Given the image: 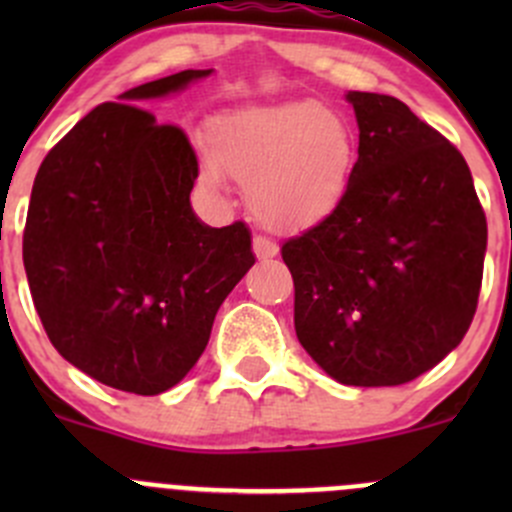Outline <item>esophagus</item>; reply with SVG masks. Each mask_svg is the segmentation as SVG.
<instances>
[{
	"label": "esophagus",
	"instance_id": "obj_1",
	"mask_svg": "<svg viewBox=\"0 0 512 512\" xmlns=\"http://www.w3.org/2000/svg\"><path fill=\"white\" fill-rule=\"evenodd\" d=\"M252 250H255L257 260H270V257L277 255V245L272 240H267V237H260L257 235L255 240H252Z\"/></svg>",
	"mask_w": 512,
	"mask_h": 512
}]
</instances>
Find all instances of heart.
<instances>
[{"label":"heart","mask_w":512,"mask_h":512,"mask_svg":"<svg viewBox=\"0 0 512 512\" xmlns=\"http://www.w3.org/2000/svg\"><path fill=\"white\" fill-rule=\"evenodd\" d=\"M203 180L223 173L247 183L252 213L272 230H304L327 220L352 178L356 136L347 118L312 98L247 103L208 126Z\"/></svg>","instance_id":"1"}]
</instances>
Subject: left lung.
<instances>
[{"instance_id": "1", "label": "left lung", "mask_w": 512, "mask_h": 512, "mask_svg": "<svg viewBox=\"0 0 512 512\" xmlns=\"http://www.w3.org/2000/svg\"><path fill=\"white\" fill-rule=\"evenodd\" d=\"M359 158L339 208L282 245L304 352L347 386H399L461 344L488 225L468 163L399 98L349 91Z\"/></svg>"}]
</instances>
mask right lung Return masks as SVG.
<instances>
[{
  "label": "right lung",
  "mask_w": 512,
  "mask_h": 512,
  "mask_svg": "<svg viewBox=\"0 0 512 512\" xmlns=\"http://www.w3.org/2000/svg\"><path fill=\"white\" fill-rule=\"evenodd\" d=\"M210 74L178 71L101 103L34 178L24 270L41 324L69 364L128 394H163L193 369L255 265L245 223L210 227L193 213L188 136L138 106Z\"/></svg>",
  "instance_id": "obj_1"
}]
</instances>
